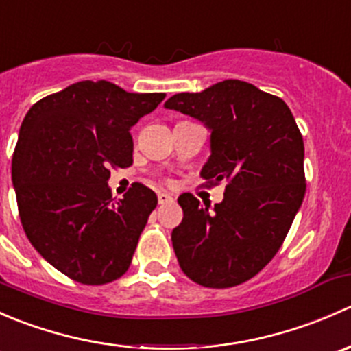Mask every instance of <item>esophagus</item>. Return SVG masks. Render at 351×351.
<instances>
[{"label":"esophagus","instance_id":"esophagus-1","mask_svg":"<svg viewBox=\"0 0 351 351\" xmlns=\"http://www.w3.org/2000/svg\"><path fill=\"white\" fill-rule=\"evenodd\" d=\"M158 202L161 205L173 204V202H175V198H173V195H169V193H166V192H159L158 193Z\"/></svg>","mask_w":351,"mask_h":351}]
</instances>
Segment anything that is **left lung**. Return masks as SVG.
Returning <instances> with one entry per match:
<instances>
[{"label":"left lung","mask_w":351,"mask_h":351,"mask_svg":"<svg viewBox=\"0 0 351 351\" xmlns=\"http://www.w3.org/2000/svg\"><path fill=\"white\" fill-rule=\"evenodd\" d=\"M165 108L210 130L200 175L212 183L228 180L214 207H202L192 193L178 197L183 221L171 241L180 267L210 289L243 284L275 256L302 205L304 141L295 119L282 98L239 80L173 95Z\"/></svg>","instance_id":"1"}]
</instances>
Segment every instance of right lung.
Here are the masks:
<instances>
[{
  "label": "right lung",
  "instance_id": "obj_1",
  "mask_svg": "<svg viewBox=\"0 0 351 351\" xmlns=\"http://www.w3.org/2000/svg\"><path fill=\"white\" fill-rule=\"evenodd\" d=\"M165 97L80 81L25 115L12 162L20 221L42 258L80 284H108L132 261L158 197L134 183L115 202L108 168L132 165L130 127Z\"/></svg>",
  "mask_w": 351,
  "mask_h": 351
}]
</instances>
